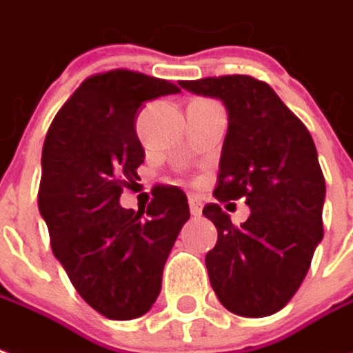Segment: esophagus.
<instances>
[{
	"label": "esophagus",
	"instance_id": "obj_1",
	"mask_svg": "<svg viewBox=\"0 0 353 353\" xmlns=\"http://www.w3.org/2000/svg\"><path fill=\"white\" fill-rule=\"evenodd\" d=\"M189 210L193 216H201L202 214V204L196 196H189Z\"/></svg>",
	"mask_w": 353,
	"mask_h": 353
}]
</instances>
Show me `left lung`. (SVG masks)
I'll return each instance as SVG.
<instances>
[{
    "mask_svg": "<svg viewBox=\"0 0 353 353\" xmlns=\"http://www.w3.org/2000/svg\"><path fill=\"white\" fill-rule=\"evenodd\" d=\"M179 85L223 101L229 128L214 196L245 198L251 206L241 226L217 202L202 210L218 229V243L206 254L212 288L233 314H275L300 288L323 239L325 177L314 139L279 95L252 76H208Z\"/></svg>",
    "mask_w": 353,
    "mask_h": 353,
    "instance_id": "obj_1",
    "label": "left lung"
}]
</instances>
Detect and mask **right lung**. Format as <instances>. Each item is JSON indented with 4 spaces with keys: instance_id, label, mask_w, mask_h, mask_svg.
<instances>
[{
    "instance_id": "1",
    "label": "right lung",
    "mask_w": 353,
    "mask_h": 353,
    "mask_svg": "<svg viewBox=\"0 0 353 353\" xmlns=\"http://www.w3.org/2000/svg\"><path fill=\"white\" fill-rule=\"evenodd\" d=\"M177 91L176 83L128 68L93 74L57 112L43 141L38 208L51 248L78 294L107 319L151 310L170 250L191 216L174 185H157L143 210L118 202L145 160L137 110Z\"/></svg>"
}]
</instances>
